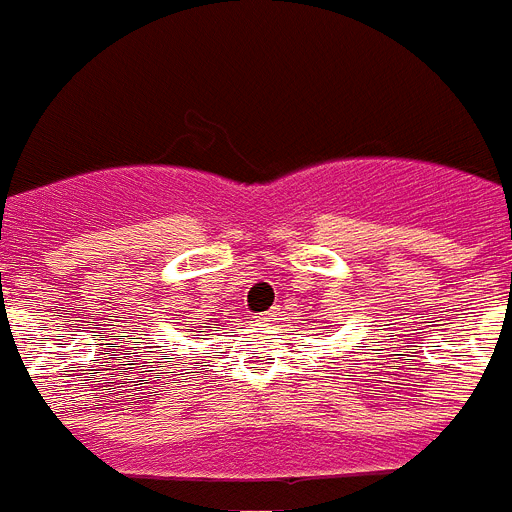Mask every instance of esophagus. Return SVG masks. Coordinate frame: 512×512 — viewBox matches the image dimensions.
<instances>
[{"instance_id":"obj_1","label":"esophagus","mask_w":512,"mask_h":512,"mask_svg":"<svg viewBox=\"0 0 512 512\" xmlns=\"http://www.w3.org/2000/svg\"><path fill=\"white\" fill-rule=\"evenodd\" d=\"M260 320H263V322H273V320H276V312L270 309V312H265V315L260 317Z\"/></svg>"}]
</instances>
